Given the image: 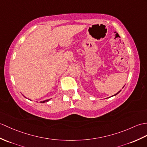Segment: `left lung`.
Segmentation results:
<instances>
[{
  "label": "left lung",
  "instance_id": "8db88e82",
  "mask_svg": "<svg viewBox=\"0 0 147 147\" xmlns=\"http://www.w3.org/2000/svg\"><path fill=\"white\" fill-rule=\"evenodd\" d=\"M120 91H119V92H118V93H117V94H114V95H113V96H115V95H117V94H118V93H120Z\"/></svg>",
  "mask_w": 147,
  "mask_h": 147
}]
</instances>
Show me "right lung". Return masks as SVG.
Instances as JSON below:
<instances>
[{
  "instance_id": "obj_1",
  "label": "right lung",
  "mask_w": 147,
  "mask_h": 147,
  "mask_svg": "<svg viewBox=\"0 0 147 147\" xmlns=\"http://www.w3.org/2000/svg\"><path fill=\"white\" fill-rule=\"evenodd\" d=\"M50 100V99L49 100H45V101H40V103H46V102H47L48 101H49Z\"/></svg>"
}]
</instances>
